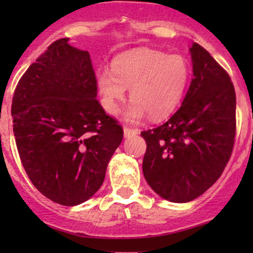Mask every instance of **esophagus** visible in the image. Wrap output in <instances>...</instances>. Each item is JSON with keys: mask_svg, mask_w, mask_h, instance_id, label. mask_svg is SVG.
Returning <instances> with one entry per match:
<instances>
[{"mask_svg": "<svg viewBox=\"0 0 253 253\" xmlns=\"http://www.w3.org/2000/svg\"><path fill=\"white\" fill-rule=\"evenodd\" d=\"M138 129L137 128H131V127H124V134L125 137H129V136H133V134H138Z\"/></svg>", "mask_w": 253, "mask_h": 253, "instance_id": "esophagus-1", "label": "esophagus"}]
</instances>
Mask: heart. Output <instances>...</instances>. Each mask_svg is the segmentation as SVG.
Segmentation results:
<instances>
[{
	"label": "heart",
	"instance_id": "b5f03b06",
	"mask_svg": "<svg viewBox=\"0 0 253 253\" xmlns=\"http://www.w3.org/2000/svg\"><path fill=\"white\" fill-rule=\"evenodd\" d=\"M191 77L186 57L158 50L138 48L117 56L112 70L98 72L101 103L109 114H115L125 99L126 88L133 100L127 108L126 119L138 121L147 114L150 119L170 116L182 101Z\"/></svg>",
	"mask_w": 253,
	"mask_h": 253
}]
</instances>
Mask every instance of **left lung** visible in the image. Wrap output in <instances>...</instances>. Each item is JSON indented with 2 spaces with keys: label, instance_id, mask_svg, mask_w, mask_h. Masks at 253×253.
Masks as SVG:
<instances>
[{
  "label": "left lung",
  "instance_id": "8db88e82",
  "mask_svg": "<svg viewBox=\"0 0 253 253\" xmlns=\"http://www.w3.org/2000/svg\"><path fill=\"white\" fill-rule=\"evenodd\" d=\"M193 78L180 109L165 124L141 132L147 142L143 174L170 202L200 197L223 174L234 149L236 95L230 76L197 42Z\"/></svg>",
  "mask_w": 253,
  "mask_h": 253
}]
</instances>
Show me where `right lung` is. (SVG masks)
I'll return each mask as SVG.
<instances>
[{"instance_id": "right-lung-1", "label": "right lung", "mask_w": 253, "mask_h": 253, "mask_svg": "<svg viewBox=\"0 0 253 253\" xmlns=\"http://www.w3.org/2000/svg\"><path fill=\"white\" fill-rule=\"evenodd\" d=\"M88 51L53 42L25 71L12 100L20 162L40 193L62 206L85 202L103 185L124 137L96 99Z\"/></svg>"}]
</instances>
